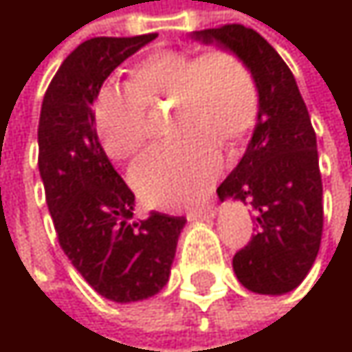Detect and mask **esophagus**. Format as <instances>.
<instances>
[{
    "mask_svg": "<svg viewBox=\"0 0 352 352\" xmlns=\"http://www.w3.org/2000/svg\"><path fill=\"white\" fill-rule=\"evenodd\" d=\"M216 214H218V208H216V206H206V208H199V210H191V212H187V220H191V222L212 220V218H216Z\"/></svg>",
    "mask_w": 352,
    "mask_h": 352,
    "instance_id": "34e87169",
    "label": "esophagus"
}]
</instances>
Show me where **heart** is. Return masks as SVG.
<instances>
[{"mask_svg":"<svg viewBox=\"0 0 352 352\" xmlns=\"http://www.w3.org/2000/svg\"><path fill=\"white\" fill-rule=\"evenodd\" d=\"M173 102L179 138L148 151L130 169L138 195L159 208L201 199L222 171L218 142L236 144L256 124L258 87L243 58L214 48L153 50L130 69V85L106 83L94 100V128L111 159L134 157L148 138L146 106Z\"/></svg>","mask_w":352,"mask_h":352,"instance_id":"heart-1","label":"heart"}]
</instances>
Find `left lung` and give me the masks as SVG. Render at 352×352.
I'll use <instances>...</instances> for the list:
<instances>
[{"label": "left lung", "mask_w": 352, "mask_h": 352, "mask_svg": "<svg viewBox=\"0 0 352 352\" xmlns=\"http://www.w3.org/2000/svg\"><path fill=\"white\" fill-rule=\"evenodd\" d=\"M189 36L234 52L256 81V124L218 197L248 201L256 212L258 232L232 258L236 279L252 294H289L316 261L324 224L316 132L308 107L289 67L258 32L228 24Z\"/></svg>", "instance_id": "left-lung-1"}]
</instances>
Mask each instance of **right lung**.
<instances>
[{"instance_id": "add662e5", "label": "right lung", "mask_w": 352, "mask_h": 352, "mask_svg": "<svg viewBox=\"0 0 352 352\" xmlns=\"http://www.w3.org/2000/svg\"><path fill=\"white\" fill-rule=\"evenodd\" d=\"M157 34L91 38L58 67L42 100L38 169L60 248L83 279L118 304L157 296L169 281L183 216H134V193L94 128V100L109 73Z\"/></svg>"}]
</instances>
